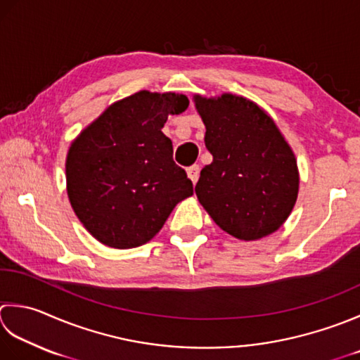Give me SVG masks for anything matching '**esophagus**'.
Here are the masks:
<instances>
[{"label": "esophagus", "instance_id": "esophagus-1", "mask_svg": "<svg viewBox=\"0 0 360 360\" xmlns=\"http://www.w3.org/2000/svg\"><path fill=\"white\" fill-rule=\"evenodd\" d=\"M187 176L192 179L193 184H196V181L200 178V165H192L187 168Z\"/></svg>", "mask_w": 360, "mask_h": 360}]
</instances>
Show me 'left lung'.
<instances>
[{
	"label": "left lung",
	"instance_id": "left-lung-1",
	"mask_svg": "<svg viewBox=\"0 0 360 360\" xmlns=\"http://www.w3.org/2000/svg\"><path fill=\"white\" fill-rule=\"evenodd\" d=\"M214 160L195 193L224 232L257 240L283 226L298 196L297 159L266 112L231 94L195 96Z\"/></svg>",
	"mask_w": 360,
	"mask_h": 360
}]
</instances>
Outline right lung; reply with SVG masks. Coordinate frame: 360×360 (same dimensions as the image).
I'll use <instances>...</instances> for the list:
<instances>
[{
  "instance_id": "right-lung-1",
  "label": "right lung",
  "mask_w": 360,
  "mask_h": 360,
  "mask_svg": "<svg viewBox=\"0 0 360 360\" xmlns=\"http://www.w3.org/2000/svg\"><path fill=\"white\" fill-rule=\"evenodd\" d=\"M184 95L142 90L109 105L68 150L67 192L91 236L110 248L150 242L176 204L193 193L162 128Z\"/></svg>"
}]
</instances>
